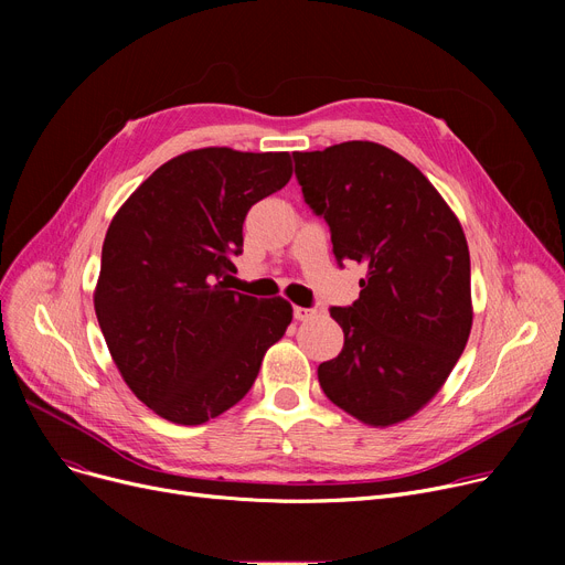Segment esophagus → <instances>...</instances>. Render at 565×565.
Returning <instances> with one entry per match:
<instances>
[{
  "instance_id": "1",
  "label": "esophagus",
  "mask_w": 565,
  "mask_h": 565,
  "mask_svg": "<svg viewBox=\"0 0 565 565\" xmlns=\"http://www.w3.org/2000/svg\"><path fill=\"white\" fill-rule=\"evenodd\" d=\"M316 309H305V307H295L292 309V316H295V320H311V318H316Z\"/></svg>"
}]
</instances>
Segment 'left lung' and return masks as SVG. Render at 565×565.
I'll return each instance as SVG.
<instances>
[{
	"instance_id": "8db88e82",
	"label": "left lung",
	"mask_w": 565,
	"mask_h": 565,
	"mask_svg": "<svg viewBox=\"0 0 565 565\" xmlns=\"http://www.w3.org/2000/svg\"><path fill=\"white\" fill-rule=\"evenodd\" d=\"M292 158L337 260L366 267L360 300L330 309L345 341L318 366L320 387L366 426L401 424L441 390L471 332L462 226L428 178L387 146L343 141Z\"/></svg>"
}]
</instances>
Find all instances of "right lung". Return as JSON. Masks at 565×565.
I'll return each instance as SVG.
<instances>
[{
  "mask_svg": "<svg viewBox=\"0 0 565 565\" xmlns=\"http://www.w3.org/2000/svg\"><path fill=\"white\" fill-rule=\"evenodd\" d=\"M290 175L288 153L196 148L114 215L94 307L118 373L162 419L199 426L243 401L290 324L284 298L228 290L249 207Z\"/></svg>",
  "mask_w": 565,
  "mask_h": 565,
  "instance_id": "right-lung-1",
  "label": "right lung"
}]
</instances>
